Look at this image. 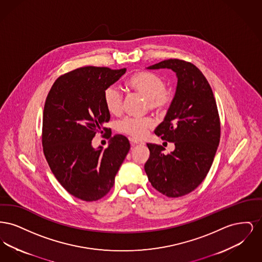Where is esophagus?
<instances>
[{
  "label": "esophagus",
  "mask_w": 262,
  "mask_h": 262,
  "mask_svg": "<svg viewBox=\"0 0 262 262\" xmlns=\"http://www.w3.org/2000/svg\"><path fill=\"white\" fill-rule=\"evenodd\" d=\"M129 141H130V144H132V145H137V144H142V142H139V141H137V140H135V139H133V138H129Z\"/></svg>",
  "instance_id": "1"
}]
</instances>
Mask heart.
Wrapping results in <instances>:
<instances>
[{
	"label": "heart",
	"instance_id": "b5f03b06",
	"mask_svg": "<svg viewBox=\"0 0 262 262\" xmlns=\"http://www.w3.org/2000/svg\"><path fill=\"white\" fill-rule=\"evenodd\" d=\"M127 85L137 94L146 100L148 109L154 112L164 111L171 103L172 95L166 90V82L158 75L148 72H138L127 79ZM103 101L107 111L114 116L122 113L123 97L116 86L106 88L103 94ZM152 126L149 118H125L117 125L121 134L135 139L144 137L146 130Z\"/></svg>",
	"mask_w": 262,
	"mask_h": 262
}]
</instances>
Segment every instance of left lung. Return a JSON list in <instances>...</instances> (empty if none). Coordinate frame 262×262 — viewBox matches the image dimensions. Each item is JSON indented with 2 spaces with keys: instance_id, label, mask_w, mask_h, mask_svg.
I'll return each instance as SVG.
<instances>
[{
  "instance_id": "1",
  "label": "left lung",
  "mask_w": 262,
  "mask_h": 262,
  "mask_svg": "<svg viewBox=\"0 0 262 262\" xmlns=\"http://www.w3.org/2000/svg\"><path fill=\"white\" fill-rule=\"evenodd\" d=\"M148 70L170 69L178 82L172 103L155 135L174 142L165 154L161 145L147 143L150 156L144 165L152 187L168 198L194 190L208 174L220 141V120L211 88L191 62L165 60Z\"/></svg>"
}]
</instances>
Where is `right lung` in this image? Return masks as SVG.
Instances as JSON below:
<instances>
[{
  "mask_svg": "<svg viewBox=\"0 0 262 262\" xmlns=\"http://www.w3.org/2000/svg\"><path fill=\"white\" fill-rule=\"evenodd\" d=\"M126 69L84 67L61 75L53 84L43 111L42 145L51 171L75 198L95 201L115 183L130 145L116 135L106 149L94 148L97 133L109 134L110 120L103 94L125 75ZM111 137V136H110Z\"/></svg>",
  "mask_w": 262,
  "mask_h": 262,
  "instance_id": "1",
  "label": "right lung"
}]
</instances>
